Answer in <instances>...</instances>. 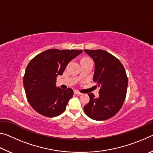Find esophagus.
<instances>
[{"label": "esophagus", "instance_id": "1", "mask_svg": "<svg viewBox=\"0 0 153 153\" xmlns=\"http://www.w3.org/2000/svg\"><path fill=\"white\" fill-rule=\"evenodd\" d=\"M74 93H75V94H77V95H82V94L81 92H78V91H75Z\"/></svg>", "mask_w": 153, "mask_h": 153}]
</instances>
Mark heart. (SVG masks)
I'll use <instances>...</instances> for the list:
<instances>
[{
  "label": "heart",
  "mask_w": 153,
  "mask_h": 153,
  "mask_svg": "<svg viewBox=\"0 0 153 153\" xmlns=\"http://www.w3.org/2000/svg\"><path fill=\"white\" fill-rule=\"evenodd\" d=\"M91 61V59H90L89 58H84L82 59L81 61Z\"/></svg>",
  "instance_id": "heart-1"
}]
</instances>
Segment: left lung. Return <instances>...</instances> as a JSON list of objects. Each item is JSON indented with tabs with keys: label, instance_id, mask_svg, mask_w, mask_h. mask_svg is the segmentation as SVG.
Segmentation results:
<instances>
[{
	"label": "left lung",
	"instance_id": "obj_1",
	"mask_svg": "<svg viewBox=\"0 0 153 153\" xmlns=\"http://www.w3.org/2000/svg\"><path fill=\"white\" fill-rule=\"evenodd\" d=\"M84 51L94 61L93 81L100 87L98 98L93 93L88 94L90 102L84 107V112L92 120H108L120 110L126 99L128 79L125 68L117 58L107 51Z\"/></svg>",
	"mask_w": 153,
	"mask_h": 153
}]
</instances>
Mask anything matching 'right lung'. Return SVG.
Here are the masks:
<instances>
[{
    "label": "right lung",
    "instance_id": "obj_1",
    "mask_svg": "<svg viewBox=\"0 0 153 153\" xmlns=\"http://www.w3.org/2000/svg\"><path fill=\"white\" fill-rule=\"evenodd\" d=\"M82 53L79 50L48 49L30 61L23 81L27 101L36 112L48 117L64 112L74 91L69 88H56V77L61 76L67 64Z\"/></svg>",
    "mask_w": 153,
    "mask_h": 153
}]
</instances>
